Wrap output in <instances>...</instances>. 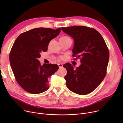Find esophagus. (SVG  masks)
<instances>
[{"mask_svg":"<svg viewBox=\"0 0 123 123\" xmlns=\"http://www.w3.org/2000/svg\"><path fill=\"white\" fill-rule=\"evenodd\" d=\"M58 66H59V67L60 68H62L63 67V64H61V63H59L58 64Z\"/></svg>","mask_w":123,"mask_h":123,"instance_id":"obj_1","label":"esophagus"}]
</instances>
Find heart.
Returning <instances> with one entry per match:
<instances>
[{
  "instance_id": "1",
  "label": "heart",
  "mask_w": 123,
  "mask_h": 123,
  "mask_svg": "<svg viewBox=\"0 0 123 123\" xmlns=\"http://www.w3.org/2000/svg\"><path fill=\"white\" fill-rule=\"evenodd\" d=\"M68 38H70L69 37L67 36H62L60 38V39H68ZM60 58H61V59H63V57H61Z\"/></svg>"
}]
</instances>
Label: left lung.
I'll return each mask as SVG.
<instances>
[{"label":"left lung","instance_id":"8db88e82","mask_svg":"<svg viewBox=\"0 0 123 123\" xmlns=\"http://www.w3.org/2000/svg\"><path fill=\"white\" fill-rule=\"evenodd\" d=\"M74 41L73 56L80 59L81 64L76 69L70 63L63 66L67 71L65 79L67 88L79 95L93 92L104 80L109 59L106 42L96 29L83 26L62 27Z\"/></svg>","mask_w":123,"mask_h":123}]
</instances>
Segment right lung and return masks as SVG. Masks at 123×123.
Returning <instances> with one entry per match:
<instances>
[{"label": "right lung", "instance_id": "1", "mask_svg": "<svg viewBox=\"0 0 123 123\" xmlns=\"http://www.w3.org/2000/svg\"><path fill=\"white\" fill-rule=\"evenodd\" d=\"M61 29L36 28L21 33L15 40L9 54L11 69L18 84L31 94L49 89L48 78L58 70L56 64H44L38 59L46 52L50 41L59 35Z\"/></svg>", "mask_w": 123, "mask_h": 123}]
</instances>
